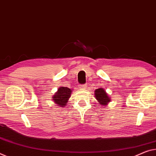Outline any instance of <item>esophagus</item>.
<instances>
[{"mask_svg": "<svg viewBox=\"0 0 156 156\" xmlns=\"http://www.w3.org/2000/svg\"><path fill=\"white\" fill-rule=\"evenodd\" d=\"M80 86V88H81V89H85V88H86V84H83V85H82V86Z\"/></svg>", "mask_w": 156, "mask_h": 156, "instance_id": "34e87169", "label": "esophagus"}]
</instances>
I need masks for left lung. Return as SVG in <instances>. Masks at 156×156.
Here are the masks:
<instances>
[{
    "instance_id": "left-lung-1",
    "label": "left lung",
    "mask_w": 156,
    "mask_h": 156,
    "mask_svg": "<svg viewBox=\"0 0 156 156\" xmlns=\"http://www.w3.org/2000/svg\"><path fill=\"white\" fill-rule=\"evenodd\" d=\"M95 97L100 105L106 106L111 100V98L106 93V90L102 88H98L95 90Z\"/></svg>"
}]
</instances>
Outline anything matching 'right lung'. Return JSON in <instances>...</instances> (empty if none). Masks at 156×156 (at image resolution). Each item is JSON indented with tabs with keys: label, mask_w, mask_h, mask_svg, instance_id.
Listing matches in <instances>:
<instances>
[{
	"label": "right lung",
	"mask_w": 156,
	"mask_h": 156,
	"mask_svg": "<svg viewBox=\"0 0 156 156\" xmlns=\"http://www.w3.org/2000/svg\"><path fill=\"white\" fill-rule=\"evenodd\" d=\"M71 93L72 90L70 88L63 87V86L60 87L57 92L52 97L55 104H56L57 106H60L61 107L66 106L68 102V99L70 97Z\"/></svg>",
	"instance_id": "1"
}]
</instances>
